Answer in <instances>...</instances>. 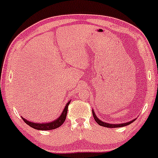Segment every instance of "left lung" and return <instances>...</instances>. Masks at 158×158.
Masks as SVG:
<instances>
[{
  "label": "left lung",
  "instance_id": "1",
  "mask_svg": "<svg viewBox=\"0 0 158 158\" xmlns=\"http://www.w3.org/2000/svg\"><path fill=\"white\" fill-rule=\"evenodd\" d=\"M93 115H94V118L95 121H96V122H97V123H98V125H100V126H102V127H108V128H116V127H125V126H127V125L130 124L131 123H132L135 121V120H132V121H129V122H127V123H120V124H113V123H104V122H103V121H100L99 119H98V118H97V116H96V114H95L94 110H93Z\"/></svg>",
  "mask_w": 158,
  "mask_h": 158
}]
</instances>
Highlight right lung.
<instances>
[{
	"label": "right lung",
	"instance_id": "right-lung-1",
	"mask_svg": "<svg viewBox=\"0 0 158 158\" xmlns=\"http://www.w3.org/2000/svg\"><path fill=\"white\" fill-rule=\"evenodd\" d=\"M70 102H68L67 104H66L65 107L62 112V115L58 118L56 120H55L52 122L50 123H33L31 121H28L22 117L23 120L24 121V122L27 123L28 126H30L32 128L35 129V130H54V129L58 128L59 127H60L65 121L66 116H67V113H68V107L69 105Z\"/></svg>",
	"mask_w": 158,
	"mask_h": 158
}]
</instances>
